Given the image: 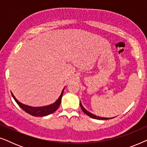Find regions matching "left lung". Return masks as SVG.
I'll return each mask as SVG.
<instances>
[{"mask_svg": "<svg viewBox=\"0 0 147 147\" xmlns=\"http://www.w3.org/2000/svg\"><path fill=\"white\" fill-rule=\"evenodd\" d=\"M80 107H81L82 111H83L84 113H85L86 114H87L88 116H89L90 117H91L92 118H94V119H97V120H108V119H112V118H114V117H112V118H103V117H100V116H97L94 115V114L90 113V112H88V110H86L85 108H84V106H82L81 102H80Z\"/></svg>", "mask_w": 147, "mask_h": 147, "instance_id": "obj_1", "label": "left lung"}]
</instances>
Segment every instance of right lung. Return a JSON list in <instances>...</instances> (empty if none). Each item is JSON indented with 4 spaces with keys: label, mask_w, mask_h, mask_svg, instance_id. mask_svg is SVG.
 <instances>
[{
    "label": "right lung",
    "mask_w": 147,
    "mask_h": 147,
    "mask_svg": "<svg viewBox=\"0 0 147 147\" xmlns=\"http://www.w3.org/2000/svg\"><path fill=\"white\" fill-rule=\"evenodd\" d=\"M64 89L62 90L61 95L59 97V98L54 102L53 104H51V105L45 106H41V107H32V106H29L25 104H23L21 103V102L18 101L17 98L15 97V96L13 95V93H11L12 96L14 98V100H15V102H17L18 105L23 109L24 111L27 112V113L31 114V115L33 116H45L53 113L54 112L56 111L59 106L61 104L62 96H63Z\"/></svg>",
    "instance_id": "obj_1"
}]
</instances>
